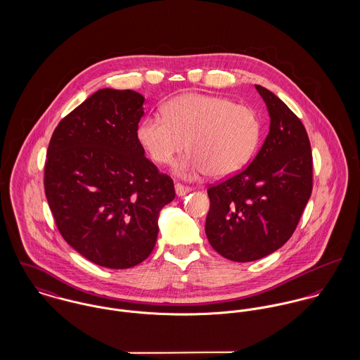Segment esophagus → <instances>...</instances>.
<instances>
[{"label": "esophagus", "instance_id": "34e87169", "mask_svg": "<svg viewBox=\"0 0 360 360\" xmlns=\"http://www.w3.org/2000/svg\"><path fill=\"white\" fill-rule=\"evenodd\" d=\"M174 190H176V194H177L179 197H183V195H186V194H188V193L193 191L191 187L184 186V184H181V183H176V184H174Z\"/></svg>", "mask_w": 360, "mask_h": 360}]
</instances>
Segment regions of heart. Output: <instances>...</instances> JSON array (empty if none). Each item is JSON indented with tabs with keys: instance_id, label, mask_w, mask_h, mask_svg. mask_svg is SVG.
<instances>
[{
	"instance_id": "obj_1",
	"label": "heart",
	"mask_w": 360,
	"mask_h": 360,
	"mask_svg": "<svg viewBox=\"0 0 360 360\" xmlns=\"http://www.w3.org/2000/svg\"><path fill=\"white\" fill-rule=\"evenodd\" d=\"M260 136L255 110L229 98L183 94L162 108V117H147L139 140L158 165H170L186 148L191 151L177 166L184 177L209 172L231 176L252 158Z\"/></svg>"
}]
</instances>
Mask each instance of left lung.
<instances>
[{
	"label": "left lung",
	"instance_id": "1",
	"mask_svg": "<svg viewBox=\"0 0 360 360\" xmlns=\"http://www.w3.org/2000/svg\"><path fill=\"white\" fill-rule=\"evenodd\" d=\"M270 130L254 160L207 188L205 233L212 248L252 262L283 247L295 231L313 187V159L301 119L262 86Z\"/></svg>",
	"mask_w": 360,
	"mask_h": 360
}]
</instances>
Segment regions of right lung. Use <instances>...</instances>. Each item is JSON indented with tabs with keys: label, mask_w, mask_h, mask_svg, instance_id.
Returning a JSON list of instances; mask_svg holds the SVG:
<instances>
[{
	"label": "right lung",
	"mask_w": 360,
	"mask_h": 360,
	"mask_svg": "<svg viewBox=\"0 0 360 360\" xmlns=\"http://www.w3.org/2000/svg\"><path fill=\"white\" fill-rule=\"evenodd\" d=\"M143 103L131 90H98L58 123L47 151L44 191L60 236L109 269L150 257L159 210L176 197L172 177L144 156Z\"/></svg>",
	"instance_id": "obj_1"
}]
</instances>
